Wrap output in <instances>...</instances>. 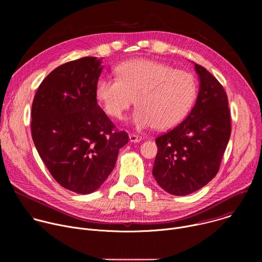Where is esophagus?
<instances>
[{"label":"esophagus","instance_id":"1","mask_svg":"<svg viewBox=\"0 0 262 262\" xmlns=\"http://www.w3.org/2000/svg\"><path fill=\"white\" fill-rule=\"evenodd\" d=\"M141 140H142V137H141V136L134 135V134L129 135V141L133 142V143H138V142H140Z\"/></svg>","mask_w":262,"mask_h":262}]
</instances>
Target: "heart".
I'll return each instance as SVG.
<instances>
[{
	"instance_id": "b5f03b06",
	"label": "heart",
	"mask_w": 262,
	"mask_h": 262,
	"mask_svg": "<svg viewBox=\"0 0 262 262\" xmlns=\"http://www.w3.org/2000/svg\"><path fill=\"white\" fill-rule=\"evenodd\" d=\"M116 74L117 78L97 80L96 98L114 119H121L136 98L133 121L138 127L176 126L189 114L196 97L192 74L160 61L129 60L117 66Z\"/></svg>"
}]
</instances>
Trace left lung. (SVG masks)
Returning a JSON list of instances; mask_svg holds the SVG:
<instances>
[{"label": "left lung", "instance_id": "8db88e82", "mask_svg": "<svg viewBox=\"0 0 262 262\" xmlns=\"http://www.w3.org/2000/svg\"><path fill=\"white\" fill-rule=\"evenodd\" d=\"M200 80L196 103L186 118L156 139L158 155L152 174L166 192L189 195L219 172L231 135L227 94L203 66L195 63Z\"/></svg>", "mask_w": 262, "mask_h": 262}]
</instances>
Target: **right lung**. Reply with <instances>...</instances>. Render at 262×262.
<instances>
[{
  "instance_id": "right-lung-1",
  "label": "right lung",
  "mask_w": 262,
  "mask_h": 262,
  "mask_svg": "<svg viewBox=\"0 0 262 262\" xmlns=\"http://www.w3.org/2000/svg\"><path fill=\"white\" fill-rule=\"evenodd\" d=\"M102 59L83 57L54 69L32 103L31 133L41 160L63 188L96 191L114 169L128 135L97 104Z\"/></svg>"
}]
</instances>
